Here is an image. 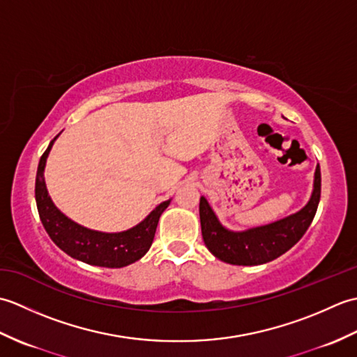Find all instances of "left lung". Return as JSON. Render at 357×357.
I'll list each match as a JSON object with an SVG mask.
<instances>
[{
    "instance_id": "left-lung-1",
    "label": "left lung",
    "mask_w": 357,
    "mask_h": 357,
    "mask_svg": "<svg viewBox=\"0 0 357 357\" xmlns=\"http://www.w3.org/2000/svg\"><path fill=\"white\" fill-rule=\"evenodd\" d=\"M321 199V169L314 173V188L307 206L298 213L247 231H230L219 224L207 199L201 196L199 216L206 247L218 259L233 265H259L276 259L298 242L312 224Z\"/></svg>"
}]
</instances>
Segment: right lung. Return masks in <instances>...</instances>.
Here are the masks:
<instances>
[{"label":"right lung","mask_w":357,"mask_h":357,"mask_svg":"<svg viewBox=\"0 0 357 357\" xmlns=\"http://www.w3.org/2000/svg\"><path fill=\"white\" fill-rule=\"evenodd\" d=\"M55 139H52L47 150L44 151L40 159L35 183L38 213H40L41 222L50 239L64 253L75 257V259L90 265H98V267L121 268L141 259L149 252L155 238L159 216L169 207L170 201L159 204L142 222L127 231L101 233L78 225L55 207L47 193V188H45V159H47Z\"/></svg>","instance_id":"1"}]
</instances>
